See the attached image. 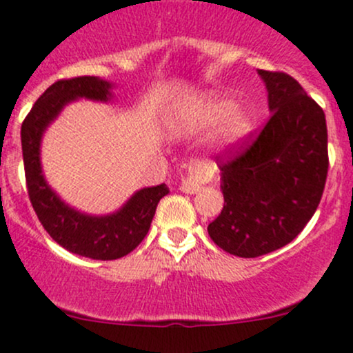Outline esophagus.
Here are the masks:
<instances>
[{"mask_svg":"<svg viewBox=\"0 0 353 353\" xmlns=\"http://www.w3.org/2000/svg\"><path fill=\"white\" fill-rule=\"evenodd\" d=\"M210 177H211V172L206 167L205 162L201 161L189 162V176L183 177L181 191L188 192V194H196L198 191H201L203 184H205Z\"/></svg>","mask_w":353,"mask_h":353,"instance_id":"34e87169","label":"esophagus"}]
</instances>
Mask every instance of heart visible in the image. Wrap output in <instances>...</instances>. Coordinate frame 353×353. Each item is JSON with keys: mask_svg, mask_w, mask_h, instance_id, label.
I'll list each match as a JSON object with an SVG mask.
<instances>
[{"mask_svg": "<svg viewBox=\"0 0 353 353\" xmlns=\"http://www.w3.org/2000/svg\"><path fill=\"white\" fill-rule=\"evenodd\" d=\"M172 120L192 130H205L218 123L214 143L220 150L239 145L254 127V117L247 106L233 103L228 96L218 92H208L184 101L174 111Z\"/></svg>", "mask_w": 353, "mask_h": 353, "instance_id": "obj_1", "label": "heart"}]
</instances>
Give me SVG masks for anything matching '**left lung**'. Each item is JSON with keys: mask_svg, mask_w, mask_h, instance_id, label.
<instances>
[{"mask_svg": "<svg viewBox=\"0 0 353 353\" xmlns=\"http://www.w3.org/2000/svg\"><path fill=\"white\" fill-rule=\"evenodd\" d=\"M270 118L257 139L221 161L225 206L211 240L236 257H259L296 239L320 205L328 172L325 113L284 72L257 70Z\"/></svg>", "mask_w": 353, "mask_h": 353, "instance_id": "8db88e82", "label": "left lung"}]
</instances>
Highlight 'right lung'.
I'll return each instance as SVG.
<instances>
[{
  "mask_svg": "<svg viewBox=\"0 0 353 353\" xmlns=\"http://www.w3.org/2000/svg\"><path fill=\"white\" fill-rule=\"evenodd\" d=\"M113 84L96 76L61 79L37 99L21 125L25 177L33 210L47 233L65 250L94 261L125 257L145 239L159 201L169 192L165 184L139 189L120 210L88 214L69 206L47 183L40 162L46 130L69 103L77 99L108 103Z\"/></svg>",
  "mask_w": 353,
  "mask_h": 353,
  "instance_id": "add662e5",
  "label": "right lung"
}]
</instances>
